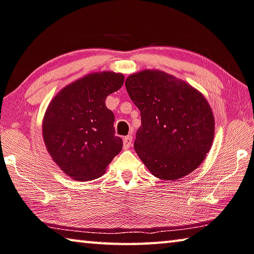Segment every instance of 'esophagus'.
Wrapping results in <instances>:
<instances>
[{
	"label": "esophagus",
	"instance_id": "esophagus-1",
	"mask_svg": "<svg viewBox=\"0 0 254 254\" xmlns=\"http://www.w3.org/2000/svg\"><path fill=\"white\" fill-rule=\"evenodd\" d=\"M133 144V136L132 135H127L123 139V146L124 149H128L131 145Z\"/></svg>",
	"mask_w": 254,
	"mask_h": 254
}]
</instances>
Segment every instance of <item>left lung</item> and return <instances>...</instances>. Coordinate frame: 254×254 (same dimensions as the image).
Returning <instances> with one entry per match:
<instances>
[{
  "label": "left lung",
  "instance_id": "left-lung-1",
  "mask_svg": "<svg viewBox=\"0 0 254 254\" xmlns=\"http://www.w3.org/2000/svg\"><path fill=\"white\" fill-rule=\"evenodd\" d=\"M126 87L141 113L134 149L156 178L169 181L199 167L214 137V118L203 94L159 70L130 75Z\"/></svg>",
  "mask_w": 254,
  "mask_h": 254
}]
</instances>
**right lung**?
I'll return each mask as SVG.
<instances>
[{
  "label": "right lung",
  "instance_id": "right-lung-1",
  "mask_svg": "<svg viewBox=\"0 0 254 254\" xmlns=\"http://www.w3.org/2000/svg\"><path fill=\"white\" fill-rule=\"evenodd\" d=\"M123 82L121 73H91L51 101L42 123L43 139L51 158L68 177L98 179L121 152L123 142L115 135L114 114L105 100Z\"/></svg>",
  "mask_w": 254,
  "mask_h": 254
}]
</instances>
